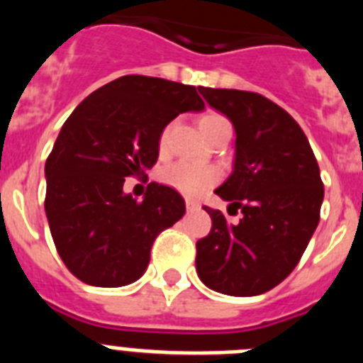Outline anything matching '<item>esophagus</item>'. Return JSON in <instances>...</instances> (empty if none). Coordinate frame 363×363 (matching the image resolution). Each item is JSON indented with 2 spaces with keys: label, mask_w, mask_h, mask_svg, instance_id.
<instances>
[{
  "label": "esophagus",
  "mask_w": 363,
  "mask_h": 363,
  "mask_svg": "<svg viewBox=\"0 0 363 363\" xmlns=\"http://www.w3.org/2000/svg\"><path fill=\"white\" fill-rule=\"evenodd\" d=\"M185 205H187V209L189 211H198L200 209V203L194 200H185Z\"/></svg>",
  "instance_id": "1"
}]
</instances>
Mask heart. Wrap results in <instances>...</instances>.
Segmentation results:
<instances>
[{
    "label": "heart",
    "mask_w": 363,
    "mask_h": 363,
    "mask_svg": "<svg viewBox=\"0 0 363 363\" xmlns=\"http://www.w3.org/2000/svg\"><path fill=\"white\" fill-rule=\"evenodd\" d=\"M220 129H230L229 121L218 114V112H207L200 118V130L205 138H209ZM169 138V127L162 130L158 140L160 149L167 145ZM162 179L167 185L179 191L185 196H200L207 189L213 187L220 179V171L213 165H196L189 162H176L167 165L162 171Z\"/></svg>",
    "instance_id": "heart-1"
}]
</instances>
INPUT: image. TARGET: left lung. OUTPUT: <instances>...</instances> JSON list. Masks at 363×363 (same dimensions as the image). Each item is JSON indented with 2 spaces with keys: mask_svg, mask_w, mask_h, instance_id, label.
I'll use <instances>...</instances> for the list:
<instances>
[{
  "mask_svg": "<svg viewBox=\"0 0 363 363\" xmlns=\"http://www.w3.org/2000/svg\"><path fill=\"white\" fill-rule=\"evenodd\" d=\"M198 91L236 130L233 174L214 192L242 211V220L230 225L220 211L205 207L213 229L196 243V272L221 294H264L289 277L318 225V163L300 125L265 96Z\"/></svg>",
  "mask_w": 363,
  "mask_h": 363,
  "instance_id": "left-lung-1",
  "label": "left lung"
}]
</instances>
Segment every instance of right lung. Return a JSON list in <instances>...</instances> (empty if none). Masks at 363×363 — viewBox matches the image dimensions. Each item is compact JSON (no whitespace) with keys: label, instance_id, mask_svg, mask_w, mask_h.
<instances>
[{"label":"right lung","instance_id":"right-lung-1","mask_svg":"<svg viewBox=\"0 0 363 363\" xmlns=\"http://www.w3.org/2000/svg\"><path fill=\"white\" fill-rule=\"evenodd\" d=\"M203 107L196 86L133 74L86 96L67 118L45 163V213L78 280L121 287L145 272L154 240L184 216L185 201L156 182L138 201L123 192L125 178L156 163L160 134L178 114Z\"/></svg>","mask_w":363,"mask_h":363}]
</instances>
